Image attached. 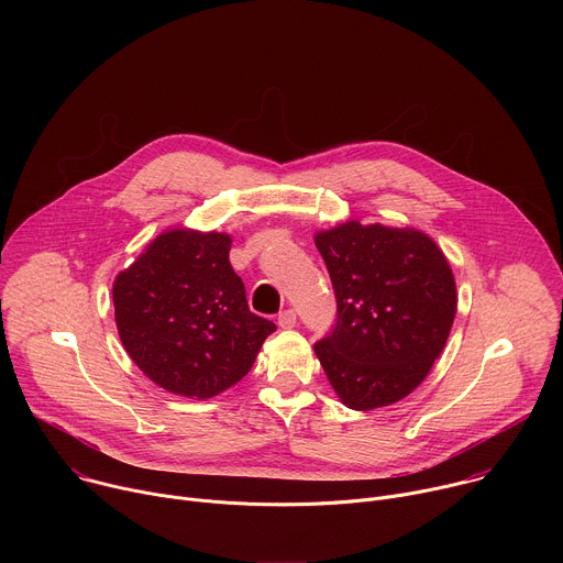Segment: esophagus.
<instances>
[{
  "label": "esophagus",
  "mask_w": 563,
  "mask_h": 563,
  "mask_svg": "<svg viewBox=\"0 0 563 563\" xmlns=\"http://www.w3.org/2000/svg\"><path fill=\"white\" fill-rule=\"evenodd\" d=\"M296 323H298V318H296L294 309H285L278 313V328L291 330V328H296Z\"/></svg>",
  "instance_id": "obj_1"
}]
</instances>
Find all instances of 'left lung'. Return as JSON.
<instances>
[{
    "label": "left lung",
    "instance_id": "8db88e82",
    "mask_svg": "<svg viewBox=\"0 0 563 563\" xmlns=\"http://www.w3.org/2000/svg\"><path fill=\"white\" fill-rule=\"evenodd\" d=\"M334 294L336 328L313 352L352 410L396 404L441 356L456 313V285L434 240L412 227L347 220L318 231Z\"/></svg>",
    "mask_w": 563,
    "mask_h": 563
}]
</instances>
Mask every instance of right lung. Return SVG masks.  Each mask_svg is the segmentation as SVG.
<instances>
[{
	"label": "right lung",
	"mask_w": 563,
	"mask_h": 563,
	"mask_svg": "<svg viewBox=\"0 0 563 563\" xmlns=\"http://www.w3.org/2000/svg\"><path fill=\"white\" fill-rule=\"evenodd\" d=\"M231 235L176 227L159 233L113 283L115 325L131 361L163 389L211 398L243 378L272 320L250 311L229 263Z\"/></svg>",
	"instance_id": "obj_1"
}]
</instances>
